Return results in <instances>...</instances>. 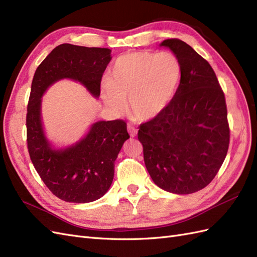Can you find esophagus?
Returning a JSON list of instances; mask_svg holds the SVG:
<instances>
[{"label": "esophagus", "mask_w": 257, "mask_h": 257, "mask_svg": "<svg viewBox=\"0 0 257 257\" xmlns=\"http://www.w3.org/2000/svg\"><path fill=\"white\" fill-rule=\"evenodd\" d=\"M127 131H128V133H130L131 137H135V136L137 135V130H136L135 127H133V126L128 125V126H127Z\"/></svg>", "instance_id": "obj_1"}]
</instances>
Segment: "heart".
Listing matches in <instances>:
<instances>
[{
    "instance_id": "1",
    "label": "heart",
    "mask_w": 257,
    "mask_h": 257,
    "mask_svg": "<svg viewBox=\"0 0 257 257\" xmlns=\"http://www.w3.org/2000/svg\"><path fill=\"white\" fill-rule=\"evenodd\" d=\"M182 79L181 61L170 51H135L114 62L109 80L102 88L104 102L120 113L127 100L130 115L147 122L164 112L176 95Z\"/></svg>"
}]
</instances>
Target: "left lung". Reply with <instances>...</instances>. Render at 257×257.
Wrapping results in <instances>:
<instances>
[{"label": "left lung", "mask_w": 257, "mask_h": 257, "mask_svg": "<svg viewBox=\"0 0 257 257\" xmlns=\"http://www.w3.org/2000/svg\"><path fill=\"white\" fill-rule=\"evenodd\" d=\"M181 61L182 79L167 109L139 125L138 139L153 182L175 194L213 180L226 158L229 125L224 92L211 65L186 43L165 40Z\"/></svg>", "instance_id": "1"}]
</instances>
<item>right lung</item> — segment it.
I'll list each match as a JSON object with an SVG mask.
<instances>
[{
    "instance_id": "1",
    "label": "right lung",
    "mask_w": 257,
    "mask_h": 257,
    "mask_svg": "<svg viewBox=\"0 0 257 257\" xmlns=\"http://www.w3.org/2000/svg\"><path fill=\"white\" fill-rule=\"evenodd\" d=\"M111 50L62 44L54 48L33 77L27 112V143L31 161L46 186L68 203H90L110 188L114 161L130 135L123 120L98 121L80 142L66 149L53 150L41 120V97L49 85L69 78L82 83L98 97L100 80Z\"/></svg>"
}]
</instances>
